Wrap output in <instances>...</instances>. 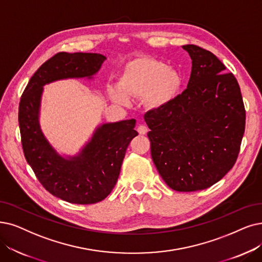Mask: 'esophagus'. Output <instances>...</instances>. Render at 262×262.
<instances>
[{"label": "esophagus", "instance_id": "esophagus-1", "mask_svg": "<svg viewBox=\"0 0 262 262\" xmlns=\"http://www.w3.org/2000/svg\"><path fill=\"white\" fill-rule=\"evenodd\" d=\"M147 131H148V128L146 127V125H144V124H140L139 127H138V132H139L140 134H142V135L147 133Z\"/></svg>", "mask_w": 262, "mask_h": 262}]
</instances>
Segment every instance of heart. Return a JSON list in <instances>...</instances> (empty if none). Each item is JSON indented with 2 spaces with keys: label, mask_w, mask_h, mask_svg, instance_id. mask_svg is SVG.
<instances>
[{
  "label": "heart",
  "mask_w": 262,
  "mask_h": 262,
  "mask_svg": "<svg viewBox=\"0 0 262 262\" xmlns=\"http://www.w3.org/2000/svg\"><path fill=\"white\" fill-rule=\"evenodd\" d=\"M182 86V76L164 62L152 58L129 61L118 78V88L108 90L110 99L127 105L129 98H145L151 107H161L171 102Z\"/></svg>",
  "instance_id": "b5f03b06"
}]
</instances>
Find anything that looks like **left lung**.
<instances>
[{
    "label": "left lung",
    "mask_w": 262,
    "mask_h": 262,
    "mask_svg": "<svg viewBox=\"0 0 262 262\" xmlns=\"http://www.w3.org/2000/svg\"><path fill=\"white\" fill-rule=\"evenodd\" d=\"M183 48L192 60L187 88L145 114L152 161L176 191L203 190L234 165L245 131V107L232 73L211 51Z\"/></svg>",
    "instance_id": "left-lung-1"
}]
</instances>
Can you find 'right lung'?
Segmentation results:
<instances>
[{"instance_id": "add662e5", "label": "right lung", "mask_w": 262, "mask_h": 262, "mask_svg": "<svg viewBox=\"0 0 262 262\" xmlns=\"http://www.w3.org/2000/svg\"><path fill=\"white\" fill-rule=\"evenodd\" d=\"M105 60L91 52H59L39 67L20 99L18 121L26 160L47 191L70 203H97L111 193L125 150L139 133L135 119L103 123L76 156H61L40 129L41 93L46 83L56 80L91 79Z\"/></svg>"}]
</instances>
